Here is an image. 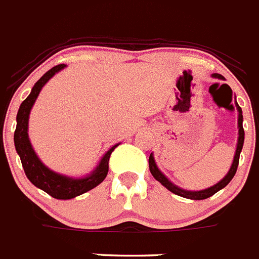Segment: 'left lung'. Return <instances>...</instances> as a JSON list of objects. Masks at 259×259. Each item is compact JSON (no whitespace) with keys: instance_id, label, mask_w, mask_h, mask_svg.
Listing matches in <instances>:
<instances>
[{"instance_id":"obj_1","label":"left lung","mask_w":259,"mask_h":259,"mask_svg":"<svg viewBox=\"0 0 259 259\" xmlns=\"http://www.w3.org/2000/svg\"><path fill=\"white\" fill-rule=\"evenodd\" d=\"M212 78H217V79L220 80H226L222 74H217L213 73ZM236 98V96H235ZM236 108H237V112H238V120H237V127H238V137H237V145H236V151H235V156H233V161H232V165L229 168L228 173H227L226 176L223 179L220 180L219 183H217L215 185L210 186L207 189H203V190H186V189L180 188L177 186L176 184H173L169 179H168L163 172H161L156 165V161L154 159V154L150 155L148 157V167H150V172H151L152 176L155 177L156 181L161 184L163 186L169 190V192L175 193V194L180 195V197H184V198H188V199H194V201H199V199H206V198H210L211 195H213L215 193H218L219 190H222L223 188H226L229 183H231V180L233 179V176L236 175V170H237L238 167V160H240V154H241V150H242V146H244V138H245V133H244V127H242V111L240 105L237 104V102L235 103Z\"/></svg>"}]
</instances>
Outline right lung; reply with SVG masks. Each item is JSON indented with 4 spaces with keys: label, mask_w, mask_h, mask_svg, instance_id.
Segmentation results:
<instances>
[{
    "label": "right lung",
    "mask_w": 259,
    "mask_h": 259,
    "mask_svg": "<svg viewBox=\"0 0 259 259\" xmlns=\"http://www.w3.org/2000/svg\"><path fill=\"white\" fill-rule=\"evenodd\" d=\"M65 67H66V65L64 64L52 67L51 70L47 71L35 83L30 95L24 99L23 103L19 107V111L17 114V127H15L14 133L15 150L21 157L27 179L30 180L36 188L41 189L56 199H71V198L78 197V195L96 188L99 184H102L108 175V161H109L111 154L113 152L114 148L120 145V143H117V145L112 146L99 160L98 165L87 176L83 177L66 176V175L58 173L56 170H52L40 160V157L37 156L32 145H31L30 137H28V120H30L31 109H32L36 99L39 96L42 87L47 84V82Z\"/></svg>",
    "instance_id": "1"
}]
</instances>
